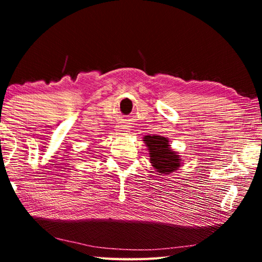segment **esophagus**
Here are the masks:
<instances>
[{"label":"esophagus","mask_w":262,"mask_h":262,"mask_svg":"<svg viewBox=\"0 0 262 262\" xmlns=\"http://www.w3.org/2000/svg\"><path fill=\"white\" fill-rule=\"evenodd\" d=\"M117 133L119 135H127L128 133H129V128H128L127 125H121V126H118L117 128Z\"/></svg>","instance_id":"obj_1"}]
</instances>
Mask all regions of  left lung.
Segmentation results:
<instances>
[{"instance_id": "left-lung-1", "label": "left lung", "mask_w": 262, "mask_h": 262, "mask_svg": "<svg viewBox=\"0 0 262 262\" xmlns=\"http://www.w3.org/2000/svg\"><path fill=\"white\" fill-rule=\"evenodd\" d=\"M145 147L148 148L151 166L159 176H170L178 172L183 165V158L178 151L171 148L167 137L161 135H147L143 137Z\"/></svg>"}]
</instances>
